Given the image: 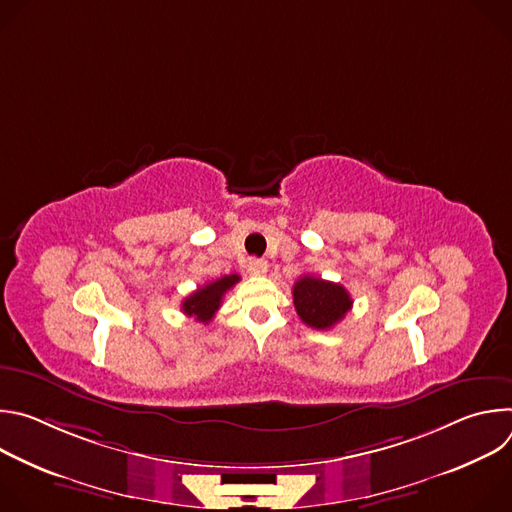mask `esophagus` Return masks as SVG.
Here are the masks:
<instances>
[{
	"label": "esophagus",
	"instance_id": "esophagus-1",
	"mask_svg": "<svg viewBox=\"0 0 512 512\" xmlns=\"http://www.w3.org/2000/svg\"><path fill=\"white\" fill-rule=\"evenodd\" d=\"M247 271L251 275H263V273H267V261H263V259H249Z\"/></svg>",
	"mask_w": 512,
	"mask_h": 512
}]
</instances>
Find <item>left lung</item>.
<instances>
[{"label": "left lung", "mask_w": 512, "mask_h": 512, "mask_svg": "<svg viewBox=\"0 0 512 512\" xmlns=\"http://www.w3.org/2000/svg\"><path fill=\"white\" fill-rule=\"evenodd\" d=\"M294 306L304 324L330 330L352 308V298L340 283L304 275L294 285Z\"/></svg>", "instance_id": "8db88e82"}]
</instances>
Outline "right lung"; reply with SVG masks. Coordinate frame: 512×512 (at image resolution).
I'll use <instances>...</instances> for the list:
<instances>
[{
  "instance_id": "right-lung-1",
  "label": "right lung",
  "mask_w": 512,
  "mask_h": 512,
  "mask_svg": "<svg viewBox=\"0 0 512 512\" xmlns=\"http://www.w3.org/2000/svg\"><path fill=\"white\" fill-rule=\"evenodd\" d=\"M241 277L239 275H225L221 279L216 281H210L202 287H198L192 296H188L184 302H182V312L186 316H194L198 322L202 324H208L216 310L221 308V302H223V296L227 294V291L239 281Z\"/></svg>"
}]
</instances>
